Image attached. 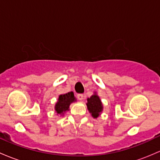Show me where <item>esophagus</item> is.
<instances>
[{
	"mask_svg": "<svg viewBox=\"0 0 160 160\" xmlns=\"http://www.w3.org/2000/svg\"><path fill=\"white\" fill-rule=\"evenodd\" d=\"M77 97H78V99L80 100V101L83 100V98H84V95H82V94H78V95H77Z\"/></svg>",
	"mask_w": 160,
	"mask_h": 160,
	"instance_id": "esophagus-1",
	"label": "esophagus"
}]
</instances>
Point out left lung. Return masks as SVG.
Returning a JSON list of instances; mask_svg holds the SVG:
<instances>
[{
  "mask_svg": "<svg viewBox=\"0 0 160 160\" xmlns=\"http://www.w3.org/2000/svg\"><path fill=\"white\" fill-rule=\"evenodd\" d=\"M86 105L88 112L94 118L101 116L103 111V105L96 92H94L93 95L87 98Z\"/></svg>",
  "mask_w": 160,
  "mask_h": 160,
  "instance_id": "1",
  "label": "left lung"
}]
</instances>
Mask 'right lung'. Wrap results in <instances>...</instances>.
Returning a JSON list of instances; mask_svg holds the SVG:
<instances>
[{"label": "right lung", "mask_w": 160, "mask_h": 160, "mask_svg": "<svg viewBox=\"0 0 160 160\" xmlns=\"http://www.w3.org/2000/svg\"><path fill=\"white\" fill-rule=\"evenodd\" d=\"M77 102L73 92L60 95L58 98L57 102L55 105V112L56 115L63 116L66 112L69 111V106L72 103Z\"/></svg>", "instance_id": "1"}]
</instances>
